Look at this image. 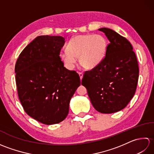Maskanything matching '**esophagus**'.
Returning a JSON list of instances; mask_svg holds the SVG:
<instances>
[{
  "mask_svg": "<svg viewBox=\"0 0 154 154\" xmlns=\"http://www.w3.org/2000/svg\"><path fill=\"white\" fill-rule=\"evenodd\" d=\"M79 77H80V79H82V78H83V74L82 73H81V72H79Z\"/></svg>",
  "mask_w": 154,
  "mask_h": 154,
  "instance_id": "34e87169",
  "label": "esophagus"
}]
</instances>
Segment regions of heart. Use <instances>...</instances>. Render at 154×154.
<instances>
[{
  "instance_id": "b5f03b06",
  "label": "heart",
  "mask_w": 154,
  "mask_h": 154,
  "mask_svg": "<svg viewBox=\"0 0 154 154\" xmlns=\"http://www.w3.org/2000/svg\"><path fill=\"white\" fill-rule=\"evenodd\" d=\"M67 51L60 52V56L65 65L73 68L79 57L81 66L93 69L102 63L105 57L107 42L100 34H83L72 38L67 45Z\"/></svg>"
}]
</instances>
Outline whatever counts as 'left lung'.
I'll return each instance as SVG.
<instances>
[{
  "label": "left lung",
  "instance_id": "1",
  "mask_svg": "<svg viewBox=\"0 0 154 154\" xmlns=\"http://www.w3.org/2000/svg\"><path fill=\"white\" fill-rule=\"evenodd\" d=\"M110 44L99 66L85 72L81 84L98 112H116L124 109L136 92L139 76L138 61L132 44L111 29H99Z\"/></svg>",
  "mask_w": 154,
  "mask_h": 154
}]
</instances>
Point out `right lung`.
<instances>
[{
  "label": "right lung",
  "mask_w": 154,
  "mask_h": 154,
  "mask_svg": "<svg viewBox=\"0 0 154 154\" xmlns=\"http://www.w3.org/2000/svg\"><path fill=\"white\" fill-rule=\"evenodd\" d=\"M65 39L40 35L20 54L15 65L20 101L29 116L47 125L63 121L80 86L79 75L64 67L60 54Z\"/></svg>",
  "instance_id": "right-lung-1"
}]
</instances>
